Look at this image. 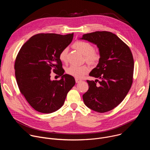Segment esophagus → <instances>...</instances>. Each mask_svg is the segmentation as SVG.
Here are the masks:
<instances>
[{"label": "esophagus", "mask_w": 150, "mask_h": 150, "mask_svg": "<svg viewBox=\"0 0 150 150\" xmlns=\"http://www.w3.org/2000/svg\"><path fill=\"white\" fill-rule=\"evenodd\" d=\"M80 81H81V79H78V78H75V82H76V83H78V82H79Z\"/></svg>", "instance_id": "esophagus-1"}]
</instances>
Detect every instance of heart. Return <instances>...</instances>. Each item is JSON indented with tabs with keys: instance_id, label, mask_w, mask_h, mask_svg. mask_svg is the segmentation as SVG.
Masks as SVG:
<instances>
[{
	"instance_id": "1",
	"label": "heart",
	"mask_w": 150,
	"mask_h": 150,
	"mask_svg": "<svg viewBox=\"0 0 150 150\" xmlns=\"http://www.w3.org/2000/svg\"><path fill=\"white\" fill-rule=\"evenodd\" d=\"M74 46L84 55L85 59L88 63L92 65H96L99 62L101 55L98 52L94 50V46L90 42L78 41L75 42ZM68 52V47L64 48L60 52L59 57L62 62H67ZM90 67L87 65L77 66L72 65L66 68V72L75 78H81L86 75L90 71Z\"/></svg>"
}]
</instances>
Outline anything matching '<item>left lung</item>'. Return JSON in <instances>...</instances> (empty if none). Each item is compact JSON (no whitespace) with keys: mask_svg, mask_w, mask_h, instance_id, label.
Returning a JSON list of instances; mask_svg holds the SVG:
<instances>
[{"mask_svg":"<svg viewBox=\"0 0 150 150\" xmlns=\"http://www.w3.org/2000/svg\"><path fill=\"white\" fill-rule=\"evenodd\" d=\"M81 39L96 45L101 55L97 66L90 73V76L100 81H87L89 88L82 96L83 102L98 113L112 110L123 100L132 86L134 69L132 52L111 32L85 34Z\"/></svg>","mask_w":150,"mask_h":150,"instance_id":"obj_1","label":"left lung"}]
</instances>
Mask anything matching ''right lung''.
<instances>
[{
  "label": "right lung",
  "instance_id": "right-lung-1",
  "mask_svg": "<svg viewBox=\"0 0 150 150\" xmlns=\"http://www.w3.org/2000/svg\"><path fill=\"white\" fill-rule=\"evenodd\" d=\"M74 33L60 35L40 33L31 37L19 50L15 62V74L19 91L36 111L51 113L63 105L74 86V78L64 75L60 52L72 41ZM61 76L50 79L51 71Z\"/></svg>",
  "mask_w": 150,
  "mask_h": 150
}]
</instances>
